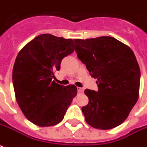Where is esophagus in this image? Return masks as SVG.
<instances>
[{"mask_svg": "<svg viewBox=\"0 0 147 147\" xmlns=\"http://www.w3.org/2000/svg\"><path fill=\"white\" fill-rule=\"evenodd\" d=\"M84 92V88H79L78 87V93H82Z\"/></svg>", "mask_w": 147, "mask_h": 147, "instance_id": "34e87169", "label": "esophagus"}]
</instances>
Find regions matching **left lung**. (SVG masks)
<instances>
[{
  "mask_svg": "<svg viewBox=\"0 0 147 147\" xmlns=\"http://www.w3.org/2000/svg\"><path fill=\"white\" fill-rule=\"evenodd\" d=\"M77 56L92 77L98 92L86 89L88 103L82 108L86 123L110 129L126 120L139 98L140 70L132 49L113 37L74 39Z\"/></svg>",
  "mask_w": 147,
  "mask_h": 147,
  "instance_id": "8db88e82",
  "label": "left lung"
}]
</instances>
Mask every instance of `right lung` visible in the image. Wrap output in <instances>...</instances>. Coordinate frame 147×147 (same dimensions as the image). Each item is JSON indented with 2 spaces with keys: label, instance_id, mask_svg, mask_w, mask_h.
<instances>
[{
  "label": "right lung",
  "instance_id": "right-lung-1",
  "mask_svg": "<svg viewBox=\"0 0 147 147\" xmlns=\"http://www.w3.org/2000/svg\"><path fill=\"white\" fill-rule=\"evenodd\" d=\"M72 39L43 34L19 51L12 80L17 102L29 121L45 127L57 125L77 95L75 85L64 86L52 80L63 58L75 50Z\"/></svg>",
  "mask_w": 147,
  "mask_h": 147
}]
</instances>
